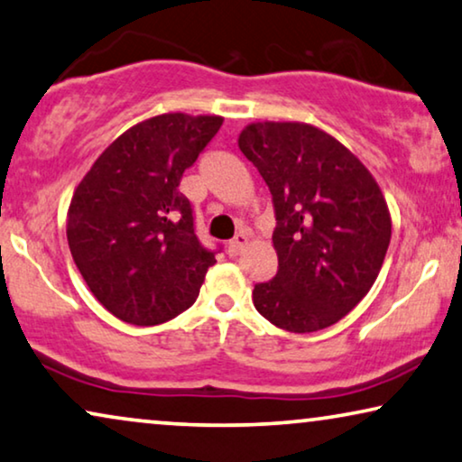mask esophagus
<instances>
[{
	"mask_svg": "<svg viewBox=\"0 0 462 462\" xmlns=\"http://www.w3.org/2000/svg\"><path fill=\"white\" fill-rule=\"evenodd\" d=\"M247 245V233H237L236 237L231 239L229 245H226V250H229V256H239V254L244 252V247Z\"/></svg>",
	"mask_w": 462,
	"mask_h": 462,
	"instance_id": "obj_1",
	"label": "esophagus"
}]
</instances>
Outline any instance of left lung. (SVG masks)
Wrapping results in <instances>:
<instances>
[{"label": "left lung", "instance_id": "8db88e82", "mask_svg": "<svg viewBox=\"0 0 462 462\" xmlns=\"http://www.w3.org/2000/svg\"><path fill=\"white\" fill-rule=\"evenodd\" d=\"M237 145L269 185L279 271L252 291L256 310L291 333L346 317L375 283L392 217L375 177L329 133L309 123H250Z\"/></svg>", "mask_w": 462, "mask_h": 462}]
</instances>
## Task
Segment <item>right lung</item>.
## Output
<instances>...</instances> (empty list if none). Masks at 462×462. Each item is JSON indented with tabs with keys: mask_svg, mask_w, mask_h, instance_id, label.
<instances>
[{
	"mask_svg": "<svg viewBox=\"0 0 462 462\" xmlns=\"http://www.w3.org/2000/svg\"><path fill=\"white\" fill-rule=\"evenodd\" d=\"M220 125L223 116L185 112L145 118L99 153L72 193V260L97 302L125 323L175 319L217 263L193 233L179 183Z\"/></svg>",
	"mask_w": 462,
	"mask_h": 462,
	"instance_id": "1",
	"label": "right lung"
}]
</instances>
